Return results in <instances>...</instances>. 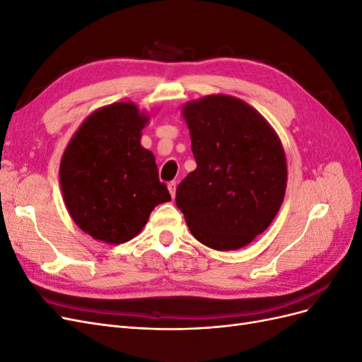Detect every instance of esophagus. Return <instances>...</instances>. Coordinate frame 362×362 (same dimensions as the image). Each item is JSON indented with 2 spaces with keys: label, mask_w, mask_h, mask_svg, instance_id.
<instances>
[{
  "label": "esophagus",
  "mask_w": 362,
  "mask_h": 362,
  "mask_svg": "<svg viewBox=\"0 0 362 362\" xmlns=\"http://www.w3.org/2000/svg\"><path fill=\"white\" fill-rule=\"evenodd\" d=\"M168 189H169V192H170L172 198H175V193H177V182H175V181L169 182V184H168Z\"/></svg>",
  "instance_id": "obj_1"
}]
</instances>
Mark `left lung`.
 Here are the masks:
<instances>
[{
  "mask_svg": "<svg viewBox=\"0 0 362 362\" xmlns=\"http://www.w3.org/2000/svg\"><path fill=\"white\" fill-rule=\"evenodd\" d=\"M196 169L177 189L193 237L235 250L264 233L287 189V158L276 131L254 107L229 95L182 105Z\"/></svg>",
  "mask_w": 362,
  "mask_h": 362,
  "instance_id": "left-lung-1",
  "label": "left lung"
}]
</instances>
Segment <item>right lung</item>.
<instances>
[{
  "instance_id": "right-lung-1",
  "label": "right lung",
  "mask_w": 362,
  "mask_h": 362,
  "mask_svg": "<svg viewBox=\"0 0 362 362\" xmlns=\"http://www.w3.org/2000/svg\"><path fill=\"white\" fill-rule=\"evenodd\" d=\"M149 115L134 103H113L87 116L60 161V187L72 221L92 238L125 243L169 202L156 157L140 145Z\"/></svg>"
}]
</instances>
